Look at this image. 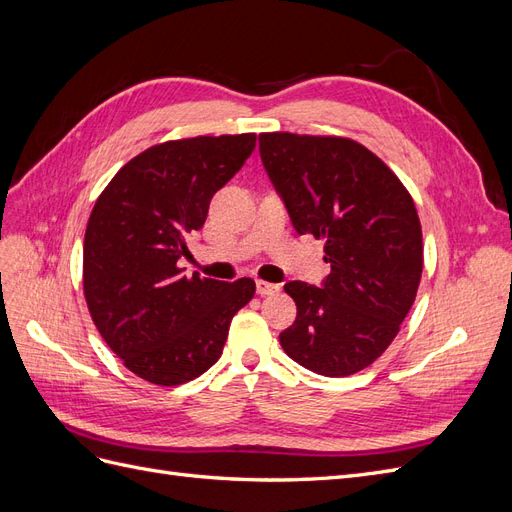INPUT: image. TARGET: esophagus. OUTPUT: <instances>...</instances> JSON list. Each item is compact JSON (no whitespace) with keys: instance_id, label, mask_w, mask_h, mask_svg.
<instances>
[{"instance_id":"obj_1","label":"esophagus","mask_w":512,"mask_h":512,"mask_svg":"<svg viewBox=\"0 0 512 512\" xmlns=\"http://www.w3.org/2000/svg\"><path fill=\"white\" fill-rule=\"evenodd\" d=\"M256 292L260 294V297H269V294H277V292H280V284H271V282L258 280V282H256Z\"/></svg>"}]
</instances>
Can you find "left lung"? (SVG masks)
<instances>
[{"label": "left lung", "mask_w": 512, "mask_h": 512, "mask_svg": "<svg viewBox=\"0 0 512 512\" xmlns=\"http://www.w3.org/2000/svg\"><path fill=\"white\" fill-rule=\"evenodd\" d=\"M260 160L299 235L324 239L322 286L288 282L297 320L280 344L320 376L344 378L391 346L416 299L423 235L414 200L376 153L344 136L265 132Z\"/></svg>", "instance_id": "1"}]
</instances>
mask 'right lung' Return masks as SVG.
<instances>
[{
	"label": "right lung",
	"mask_w": 512,
	"mask_h": 512,
	"mask_svg": "<svg viewBox=\"0 0 512 512\" xmlns=\"http://www.w3.org/2000/svg\"><path fill=\"white\" fill-rule=\"evenodd\" d=\"M256 134L196 136L138 153L89 215L83 290L91 320L132 374L177 386L220 359L230 320L252 301L250 277L218 282L179 258L207 220L213 194L252 156Z\"/></svg>",
	"instance_id": "add662e5"
}]
</instances>
